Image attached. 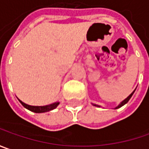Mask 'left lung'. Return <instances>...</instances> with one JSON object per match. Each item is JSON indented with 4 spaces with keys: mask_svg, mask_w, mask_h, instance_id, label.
Masks as SVG:
<instances>
[{
    "mask_svg": "<svg viewBox=\"0 0 149 149\" xmlns=\"http://www.w3.org/2000/svg\"><path fill=\"white\" fill-rule=\"evenodd\" d=\"M135 90H136V89H135ZM135 90H134V91H133V93H132L130 94V95H129V96H128V97H127V98H125V99H124V100H123V101H122V102H120L119 104H118V106H117V107H115V108H114V109H118V108H119V107H123V105H125V104H126L127 102H128V101H129V99H130V98H131V97H132V96H133V94L134 93V92H135ZM93 106H95V107H101V106H99V105H97V104H93Z\"/></svg>",
    "mask_w": 149,
    "mask_h": 149,
    "instance_id": "left-lung-1",
    "label": "left lung"
}]
</instances>
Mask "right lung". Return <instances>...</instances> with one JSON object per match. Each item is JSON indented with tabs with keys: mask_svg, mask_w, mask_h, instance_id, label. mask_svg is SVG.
<instances>
[{
	"mask_svg": "<svg viewBox=\"0 0 149 149\" xmlns=\"http://www.w3.org/2000/svg\"><path fill=\"white\" fill-rule=\"evenodd\" d=\"M19 101H20V102L22 103V105L23 107L36 113H47V112H49V111H52V110L55 109L56 107H57L59 105V103H60L59 102H53V103L49 104V105H46V106H31V105H28V104L23 102L21 100Z\"/></svg>",
	"mask_w": 149,
	"mask_h": 149,
	"instance_id": "obj_1",
	"label": "right lung"
}]
</instances>
